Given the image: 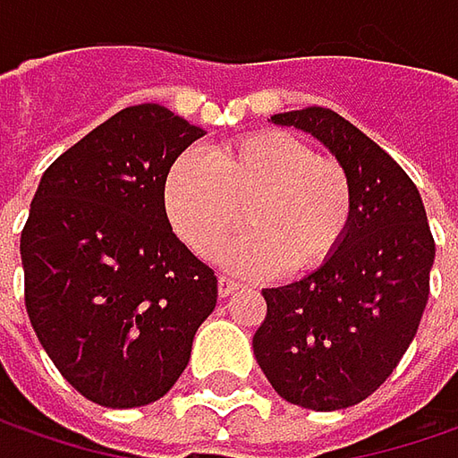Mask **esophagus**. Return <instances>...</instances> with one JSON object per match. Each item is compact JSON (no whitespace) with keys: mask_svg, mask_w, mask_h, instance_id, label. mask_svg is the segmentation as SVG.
<instances>
[{"mask_svg":"<svg viewBox=\"0 0 458 458\" xmlns=\"http://www.w3.org/2000/svg\"><path fill=\"white\" fill-rule=\"evenodd\" d=\"M239 283H234L232 277H226V275H219V298H229L232 293L237 291Z\"/></svg>","mask_w":458,"mask_h":458,"instance_id":"1","label":"esophagus"}]
</instances>
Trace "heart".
Here are the masks:
<instances>
[{
  "instance_id": "heart-1",
  "label": "heart",
  "mask_w": 458,
  "mask_h": 458,
  "mask_svg": "<svg viewBox=\"0 0 458 458\" xmlns=\"http://www.w3.org/2000/svg\"><path fill=\"white\" fill-rule=\"evenodd\" d=\"M163 196L173 229L201 257L229 239L244 206L250 232L224 252V265L244 275L318 267L354 211L346 170L280 130L232 140L208 157L185 152L167 170Z\"/></svg>"
}]
</instances>
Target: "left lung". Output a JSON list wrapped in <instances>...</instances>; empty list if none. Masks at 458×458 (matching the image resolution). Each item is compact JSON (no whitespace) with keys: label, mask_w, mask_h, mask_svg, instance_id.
I'll list each match as a JSON object with an SVG mask.
<instances>
[{"label":"left lung","mask_w":458,"mask_h":458,"mask_svg":"<svg viewBox=\"0 0 458 458\" xmlns=\"http://www.w3.org/2000/svg\"><path fill=\"white\" fill-rule=\"evenodd\" d=\"M316 137L354 193L334 255L291 285L265 288L257 364L275 393L308 411H342L372 395L413 342L428 303L436 244L420 193L387 152L331 109L270 116Z\"/></svg>","instance_id":"1"}]
</instances>
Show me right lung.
I'll return each instance as SVG.
<instances>
[{"instance_id":"1","label":"right lung","mask_w":458,"mask_h":458,"mask_svg":"<svg viewBox=\"0 0 458 458\" xmlns=\"http://www.w3.org/2000/svg\"><path fill=\"white\" fill-rule=\"evenodd\" d=\"M203 134L160 104L127 106L63 152L30 203V324L63 377L104 408L165 395L216 308V275L173 234L163 196Z\"/></svg>"}]
</instances>
